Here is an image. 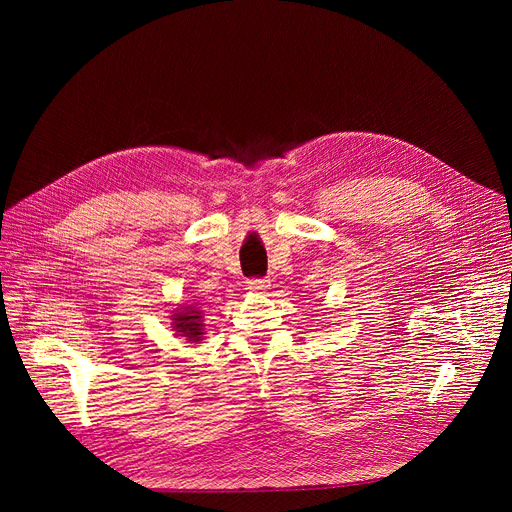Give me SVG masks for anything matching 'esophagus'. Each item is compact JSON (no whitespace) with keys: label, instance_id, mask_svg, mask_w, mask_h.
<instances>
[{"label":"esophagus","instance_id":"esophagus-1","mask_svg":"<svg viewBox=\"0 0 512 512\" xmlns=\"http://www.w3.org/2000/svg\"><path fill=\"white\" fill-rule=\"evenodd\" d=\"M270 284H272V282L265 280V278H253V280L247 282V288L253 290V292H263V290L270 288Z\"/></svg>","mask_w":512,"mask_h":512}]
</instances>
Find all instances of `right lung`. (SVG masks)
Returning a JSON list of instances; mask_svg holds the SVG:
<instances>
[{"mask_svg":"<svg viewBox=\"0 0 512 512\" xmlns=\"http://www.w3.org/2000/svg\"><path fill=\"white\" fill-rule=\"evenodd\" d=\"M172 330L176 336H182L186 342L199 344L205 338V324H203V311L195 303L178 305L176 311L170 315Z\"/></svg>","mask_w":512,"mask_h":512,"instance_id":"add662e5","label":"right lung"}]
</instances>
